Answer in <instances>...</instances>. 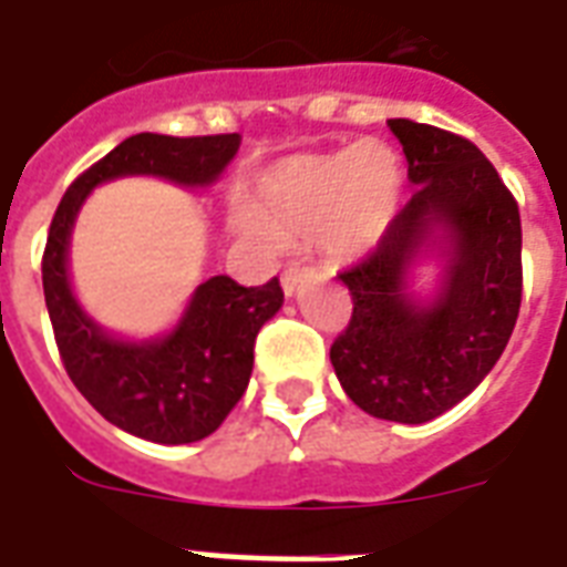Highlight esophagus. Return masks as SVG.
I'll use <instances>...</instances> for the list:
<instances>
[{
  "mask_svg": "<svg viewBox=\"0 0 567 567\" xmlns=\"http://www.w3.org/2000/svg\"><path fill=\"white\" fill-rule=\"evenodd\" d=\"M308 275H310V268L289 266L287 271H284V278H280V287H284V292H287V296H296V289L305 284V278H308Z\"/></svg>",
  "mask_w": 567,
  "mask_h": 567,
  "instance_id": "34e87169",
  "label": "esophagus"
}]
</instances>
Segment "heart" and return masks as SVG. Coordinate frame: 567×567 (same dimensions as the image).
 Instances as JSON below:
<instances>
[{
  "label": "heart",
  "mask_w": 567,
  "mask_h": 567,
  "mask_svg": "<svg viewBox=\"0 0 567 567\" xmlns=\"http://www.w3.org/2000/svg\"><path fill=\"white\" fill-rule=\"evenodd\" d=\"M403 173L398 155L364 140L331 155H305L271 167L254 212L241 224L262 241L319 236L334 257H364L398 215Z\"/></svg>",
  "instance_id": "b5f03b06"
}]
</instances>
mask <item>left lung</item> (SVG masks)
<instances>
[{
    "label": "left lung",
    "mask_w": 567,
    "mask_h": 567,
    "mask_svg": "<svg viewBox=\"0 0 567 567\" xmlns=\"http://www.w3.org/2000/svg\"><path fill=\"white\" fill-rule=\"evenodd\" d=\"M389 127L410 161L412 199L359 266L331 364L349 400L373 419L424 424L457 406L508 343L523 296L520 208L466 137L410 118ZM440 240L450 266L437 299L409 296L405 275Z\"/></svg>",
    "instance_id": "1"
}]
</instances>
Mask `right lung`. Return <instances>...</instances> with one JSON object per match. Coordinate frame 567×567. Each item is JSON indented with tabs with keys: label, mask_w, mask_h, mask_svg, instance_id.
<instances>
[{
	"label": "right lung",
	"mask_w": 567,
	"mask_h": 567,
	"mask_svg": "<svg viewBox=\"0 0 567 567\" xmlns=\"http://www.w3.org/2000/svg\"><path fill=\"white\" fill-rule=\"evenodd\" d=\"M238 134L167 137L134 134L80 173L59 203L41 278L59 355L76 391L131 436L185 445L224 424L254 370L259 329L284 305L278 278L241 287L227 275L199 284L167 338L118 340L83 313L68 280L71 227L89 190L118 176H161L185 187L212 185L236 157Z\"/></svg>",
	"instance_id": "add662e5"
}]
</instances>
